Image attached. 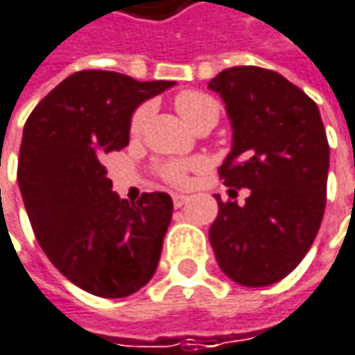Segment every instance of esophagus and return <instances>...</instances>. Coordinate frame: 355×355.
Listing matches in <instances>:
<instances>
[{"instance_id": "obj_1", "label": "esophagus", "mask_w": 355, "mask_h": 355, "mask_svg": "<svg viewBox=\"0 0 355 355\" xmlns=\"http://www.w3.org/2000/svg\"><path fill=\"white\" fill-rule=\"evenodd\" d=\"M187 200H189V197H184V195H178V193L177 195H173V205H175L177 209H180Z\"/></svg>"}]
</instances>
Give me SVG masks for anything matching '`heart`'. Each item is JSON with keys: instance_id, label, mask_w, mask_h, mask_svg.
<instances>
[{"instance_id": "obj_1", "label": "heart", "mask_w": 355, "mask_h": 355, "mask_svg": "<svg viewBox=\"0 0 355 355\" xmlns=\"http://www.w3.org/2000/svg\"><path fill=\"white\" fill-rule=\"evenodd\" d=\"M153 106L150 104H142L135 110V114L130 118V135L138 136L142 132L148 116H150ZM177 110L180 116L189 122L195 124L198 118L205 114H219V104L215 98H211L205 92H197V90H187L177 96ZM205 166V160L195 158V160H164L157 166L158 177L164 182L173 184V187H184L189 182V173L191 171H198Z\"/></svg>"}]
</instances>
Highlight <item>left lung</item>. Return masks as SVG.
Masks as SVG:
<instances>
[{"label": "left lung", "mask_w": 355, "mask_h": 355, "mask_svg": "<svg viewBox=\"0 0 355 355\" xmlns=\"http://www.w3.org/2000/svg\"><path fill=\"white\" fill-rule=\"evenodd\" d=\"M209 88L220 94L233 126L219 177L249 189L245 205L217 195L209 241L227 277L265 287L300 265L322 225L329 144L320 108L282 73L257 66L227 68Z\"/></svg>", "instance_id": "obj_1"}]
</instances>
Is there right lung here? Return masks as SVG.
I'll use <instances>...</instances> for the list:
<instances>
[{
    "label": "right lung",
    "mask_w": 355,
    "mask_h": 355,
    "mask_svg": "<svg viewBox=\"0 0 355 355\" xmlns=\"http://www.w3.org/2000/svg\"><path fill=\"white\" fill-rule=\"evenodd\" d=\"M173 84L82 70L60 82L24 126L17 182L35 239L64 277L98 297H126L157 271L173 198H120L100 158L128 144L136 106Z\"/></svg>",
    "instance_id": "right-lung-1"
}]
</instances>
